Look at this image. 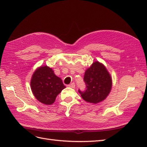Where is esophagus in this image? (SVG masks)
Masks as SVG:
<instances>
[{"instance_id": "34e87169", "label": "esophagus", "mask_w": 147, "mask_h": 147, "mask_svg": "<svg viewBox=\"0 0 147 147\" xmlns=\"http://www.w3.org/2000/svg\"><path fill=\"white\" fill-rule=\"evenodd\" d=\"M69 86L70 87V88H75V84L74 82H72V83H71L69 84Z\"/></svg>"}]
</instances>
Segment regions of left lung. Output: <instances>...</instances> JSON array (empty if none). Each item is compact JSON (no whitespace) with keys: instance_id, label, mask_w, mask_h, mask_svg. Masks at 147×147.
<instances>
[{"instance_id":"8db88e82","label":"left lung","mask_w":147,"mask_h":147,"mask_svg":"<svg viewBox=\"0 0 147 147\" xmlns=\"http://www.w3.org/2000/svg\"><path fill=\"white\" fill-rule=\"evenodd\" d=\"M85 90H78L82 98L88 102L97 104L104 100L112 88V78L105 66L96 61L84 73Z\"/></svg>"}]
</instances>
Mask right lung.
I'll return each mask as SVG.
<instances>
[{
  "mask_svg": "<svg viewBox=\"0 0 147 147\" xmlns=\"http://www.w3.org/2000/svg\"><path fill=\"white\" fill-rule=\"evenodd\" d=\"M30 86L35 98L45 105L52 104L56 96L65 88L62 80L47 65L40 67L35 71Z\"/></svg>",
  "mask_w": 147,
  "mask_h": 147,
  "instance_id": "obj_1",
  "label": "right lung"
}]
</instances>
